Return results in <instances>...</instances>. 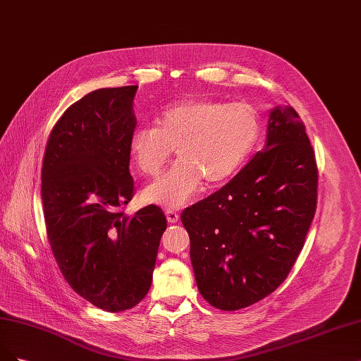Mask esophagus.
Returning <instances> with one entry per match:
<instances>
[{
	"mask_svg": "<svg viewBox=\"0 0 361 361\" xmlns=\"http://www.w3.org/2000/svg\"><path fill=\"white\" fill-rule=\"evenodd\" d=\"M166 216H167V221L171 222V224H175V222L179 221V214L176 212V210H167Z\"/></svg>",
	"mask_w": 361,
	"mask_h": 361,
	"instance_id": "esophagus-1",
	"label": "esophagus"
}]
</instances>
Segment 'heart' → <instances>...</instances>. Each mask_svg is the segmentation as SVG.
<instances>
[{
	"instance_id": "1",
	"label": "heart",
	"mask_w": 361,
	"mask_h": 361,
	"mask_svg": "<svg viewBox=\"0 0 361 361\" xmlns=\"http://www.w3.org/2000/svg\"><path fill=\"white\" fill-rule=\"evenodd\" d=\"M155 123L135 126L128 137L130 158L143 175L157 176L176 146L179 159L143 191L146 202L180 207L202 183L228 179L250 155L259 134L252 106L191 98L166 109Z\"/></svg>"
}]
</instances>
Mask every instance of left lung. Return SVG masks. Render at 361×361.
<instances>
[{
  "label": "left lung",
  "instance_id": "obj_1",
  "mask_svg": "<svg viewBox=\"0 0 361 361\" xmlns=\"http://www.w3.org/2000/svg\"><path fill=\"white\" fill-rule=\"evenodd\" d=\"M291 106L271 109L267 142L227 185L186 207L195 282L221 310L251 306L288 276L317 209L318 169Z\"/></svg>",
  "mask_w": 361,
  "mask_h": 361
}]
</instances>
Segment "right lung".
Returning <instances> with one entry per match:
<instances>
[{
  "mask_svg": "<svg viewBox=\"0 0 361 361\" xmlns=\"http://www.w3.org/2000/svg\"><path fill=\"white\" fill-rule=\"evenodd\" d=\"M137 85L103 88L71 104L49 135L42 167L47 238L59 270L107 312L142 302L152 283L167 219L149 204L128 216L134 194L128 137Z\"/></svg>",
  "mask_w": 361,
  "mask_h": 361,
  "instance_id": "add662e5",
  "label": "right lung"
}]
</instances>
